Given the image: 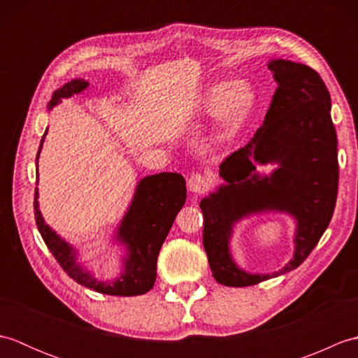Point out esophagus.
Segmentation results:
<instances>
[{"label":"esophagus","instance_id":"esophagus-1","mask_svg":"<svg viewBox=\"0 0 358 358\" xmlns=\"http://www.w3.org/2000/svg\"><path fill=\"white\" fill-rule=\"evenodd\" d=\"M209 185H210V180L201 173H192L191 177L187 178V189L194 194L204 192L209 187Z\"/></svg>","mask_w":358,"mask_h":358}]
</instances>
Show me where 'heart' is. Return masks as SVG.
<instances>
[{"label":"heart","instance_id":"obj_1","mask_svg":"<svg viewBox=\"0 0 358 358\" xmlns=\"http://www.w3.org/2000/svg\"><path fill=\"white\" fill-rule=\"evenodd\" d=\"M257 104V92L248 80L215 81L203 90L196 112L200 115H215L220 132L232 135L246 123Z\"/></svg>","mask_w":358,"mask_h":358}]
</instances>
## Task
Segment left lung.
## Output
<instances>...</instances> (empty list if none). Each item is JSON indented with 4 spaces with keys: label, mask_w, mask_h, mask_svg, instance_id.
<instances>
[{
    "label": "left lung",
    "mask_w": 358,
    "mask_h": 358,
    "mask_svg": "<svg viewBox=\"0 0 358 358\" xmlns=\"http://www.w3.org/2000/svg\"><path fill=\"white\" fill-rule=\"evenodd\" d=\"M277 83L263 124L245 148L220 164L223 183L204 196L203 246L212 275L224 286H250L291 272L306 260L334 214L338 187L337 134L331 96L309 66L291 59L268 62ZM272 164L271 174L257 165ZM277 211L296 222L294 255L271 274L241 270L230 254L234 224L258 213Z\"/></svg>",
    "instance_id": "1"
}]
</instances>
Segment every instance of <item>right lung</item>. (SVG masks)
Returning a JSON list of instances; mask_svg holds the SVG:
<instances>
[{"label":"right lung","mask_w":358,"mask_h":358,"mask_svg":"<svg viewBox=\"0 0 358 358\" xmlns=\"http://www.w3.org/2000/svg\"><path fill=\"white\" fill-rule=\"evenodd\" d=\"M87 87L89 81L85 78L66 83L62 89L53 92L48 110L57 108L64 98L78 95ZM45 135H48V129H45L40 148H38L36 173L38 158H40ZM185 203L186 181L183 175L177 172H162L148 175L138 181L132 201L113 234V243L124 248V255L121 258V272L113 281L98 280L92 271L78 262L80 254L77 248H73L69 241H66L62 235H58L45 223L40 210V201H38V187H35L34 209L38 231L52 255L67 272V275L96 292L134 296L146 294L154 287L159 249L171 231L175 217Z\"/></svg>","instance_id":"obj_1"}]
</instances>
